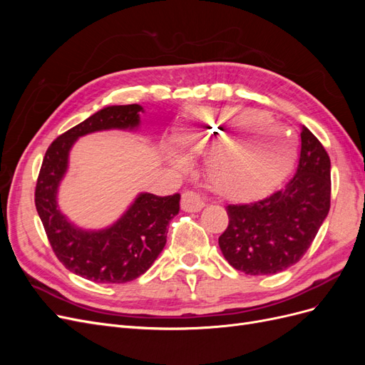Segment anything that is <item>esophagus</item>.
<instances>
[{
	"mask_svg": "<svg viewBox=\"0 0 365 365\" xmlns=\"http://www.w3.org/2000/svg\"><path fill=\"white\" fill-rule=\"evenodd\" d=\"M205 202L202 197L195 193V192H184L182 197H181V208L187 213H196V212H201L204 208Z\"/></svg>",
	"mask_w": 365,
	"mask_h": 365,
	"instance_id": "1",
	"label": "esophagus"
}]
</instances>
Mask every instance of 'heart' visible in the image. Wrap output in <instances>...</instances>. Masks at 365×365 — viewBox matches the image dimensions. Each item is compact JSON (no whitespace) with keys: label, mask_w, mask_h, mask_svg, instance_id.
<instances>
[{"label":"heart","mask_w":365,"mask_h":365,"mask_svg":"<svg viewBox=\"0 0 365 365\" xmlns=\"http://www.w3.org/2000/svg\"><path fill=\"white\" fill-rule=\"evenodd\" d=\"M200 117L204 126H184L176 141L195 153L214 149L205 173L220 196L233 201L257 200L272 192L292 169L295 140L288 129L274 125L267 113L224 108L204 109ZM233 130L240 132L228 139ZM170 160L182 164L175 153Z\"/></svg>","instance_id":"b5f03b06"}]
</instances>
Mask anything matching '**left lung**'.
<instances>
[{
  "instance_id": "8db88e82",
  "label": "left lung",
  "mask_w": 365,
  "mask_h": 365,
  "mask_svg": "<svg viewBox=\"0 0 365 365\" xmlns=\"http://www.w3.org/2000/svg\"><path fill=\"white\" fill-rule=\"evenodd\" d=\"M330 208V158L302 126L295 175L283 189L251 204L228 205V227L219 237L225 260L250 275L288 269L311 247Z\"/></svg>"
}]
</instances>
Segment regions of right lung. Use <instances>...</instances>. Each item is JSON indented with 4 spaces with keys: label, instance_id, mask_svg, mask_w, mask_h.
<instances>
[{
    "label": "right lung",
    "instance_id": "1",
    "mask_svg": "<svg viewBox=\"0 0 365 365\" xmlns=\"http://www.w3.org/2000/svg\"><path fill=\"white\" fill-rule=\"evenodd\" d=\"M143 106L114 105L97 111L54 140L43 157L36 182L35 204L50 245L63 267L94 283H126L145 274L168 239V225L180 212L181 196L137 195L114 224L85 230L73 224L58 205V190L68 170L74 143L93 132L140 128Z\"/></svg>",
    "mask_w": 365,
    "mask_h": 365
}]
</instances>
